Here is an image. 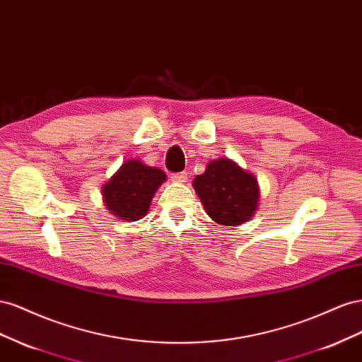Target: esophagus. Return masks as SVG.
Returning a JSON list of instances; mask_svg holds the SVG:
<instances>
[{"mask_svg":"<svg viewBox=\"0 0 362 362\" xmlns=\"http://www.w3.org/2000/svg\"><path fill=\"white\" fill-rule=\"evenodd\" d=\"M171 180L174 183H185L188 180V174L187 173H177V174H171Z\"/></svg>","mask_w":362,"mask_h":362,"instance_id":"1","label":"esophagus"}]
</instances>
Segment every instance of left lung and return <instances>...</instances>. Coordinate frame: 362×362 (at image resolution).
<instances>
[{
  "label": "left lung",
  "mask_w": 362,
  "mask_h": 362,
  "mask_svg": "<svg viewBox=\"0 0 362 362\" xmlns=\"http://www.w3.org/2000/svg\"><path fill=\"white\" fill-rule=\"evenodd\" d=\"M192 187L211 218L221 226L236 227L249 221L259 206L256 177L229 158H218L195 175Z\"/></svg>",
  "instance_id": "left-lung-1"
}]
</instances>
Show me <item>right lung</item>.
<instances>
[{
  "label": "right lung",
  "instance_id": "add662e5",
  "mask_svg": "<svg viewBox=\"0 0 362 362\" xmlns=\"http://www.w3.org/2000/svg\"><path fill=\"white\" fill-rule=\"evenodd\" d=\"M167 180L158 167H150L139 159H129L103 185L106 209L124 221H138L150 209L153 195Z\"/></svg>",
  "mask_w": 362,
  "mask_h": 362
}]
</instances>
